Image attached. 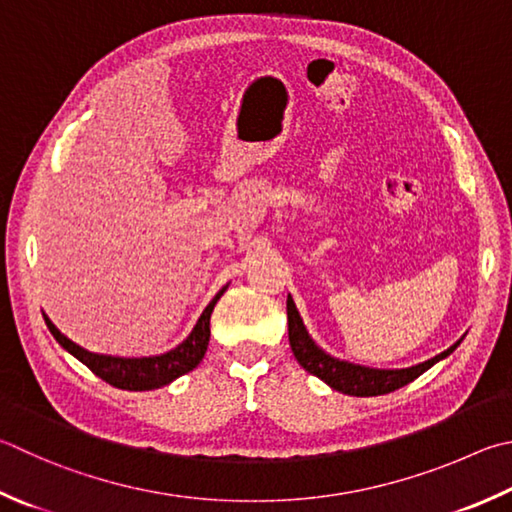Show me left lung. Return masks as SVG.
<instances>
[{
    "mask_svg": "<svg viewBox=\"0 0 512 512\" xmlns=\"http://www.w3.org/2000/svg\"><path fill=\"white\" fill-rule=\"evenodd\" d=\"M286 315H288V342H291L293 356L297 362L309 371V374L318 376L324 380L329 387L336 389V392L349 394V396H380L396 392V389L405 387L412 383L423 371L430 369L436 362L443 360L445 356L459 347L452 345L448 351L439 353L432 360H425L421 365L410 367V369H369L360 365H351V362L331 358L329 353H324L315 342L311 340L309 333H306L300 313H297L293 297L288 295L286 300Z\"/></svg>",
    "mask_w": 512,
    "mask_h": 512,
    "instance_id": "8db88e82",
    "label": "left lung"
}]
</instances>
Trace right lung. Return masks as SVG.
Instances as JSON below:
<instances>
[{
    "label": "right lung",
    "instance_id": "obj_1",
    "mask_svg": "<svg viewBox=\"0 0 512 512\" xmlns=\"http://www.w3.org/2000/svg\"><path fill=\"white\" fill-rule=\"evenodd\" d=\"M226 288L212 297V302L206 306V311L201 313L197 327L185 338L179 347L163 353V356H152V358H111V356H100V353H91L87 349L78 347L76 342H71L67 336H62L58 327L46 318L44 322L53 338L60 342V345L67 349L71 356H76L82 365H87L98 378L105 380V383L114 385L118 389H127V392H147V389H159L167 383H172L183 374H188L194 367L199 365L201 358L206 356L208 342H210V315L212 309L221 295H224Z\"/></svg>",
    "mask_w": 512,
    "mask_h": 512
}]
</instances>
